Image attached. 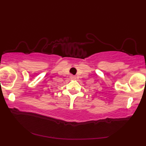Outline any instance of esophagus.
Returning a JSON list of instances; mask_svg holds the SVG:
<instances>
[{
  "label": "esophagus",
  "instance_id": "obj_1",
  "mask_svg": "<svg viewBox=\"0 0 146 146\" xmlns=\"http://www.w3.org/2000/svg\"><path fill=\"white\" fill-rule=\"evenodd\" d=\"M71 79L75 80V79H76V77L74 76H71Z\"/></svg>",
  "mask_w": 146,
  "mask_h": 146
}]
</instances>
